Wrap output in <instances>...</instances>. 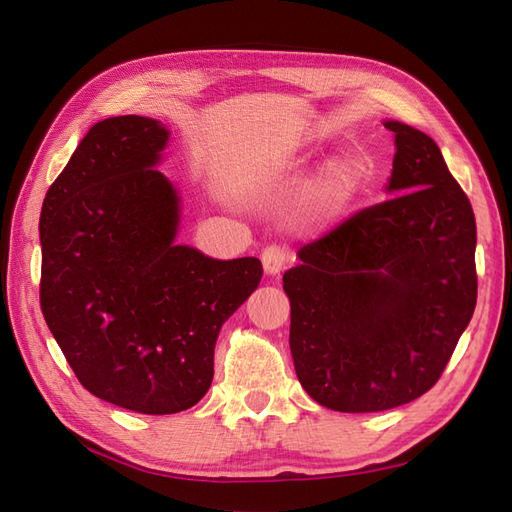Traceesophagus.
Masks as SVG:
<instances>
[{
    "instance_id": "obj_1",
    "label": "esophagus",
    "mask_w": 512,
    "mask_h": 512,
    "mask_svg": "<svg viewBox=\"0 0 512 512\" xmlns=\"http://www.w3.org/2000/svg\"><path fill=\"white\" fill-rule=\"evenodd\" d=\"M262 264L268 275H279L290 264V255L284 246L270 244L262 250Z\"/></svg>"
}]
</instances>
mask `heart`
<instances>
[{
  "instance_id": "obj_1",
  "label": "heart",
  "mask_w": 512,
  "mask_h": 512,
  "mask_svg": "<svg viewBox=\"0 0 512 512\" xmlns=\"http://www.w3.org/2000/svg\"><path fill=\"white\" fill-rule=\"evenodd\" d=\"M365 169L356 158H336L310 182L306 191V206L312 215L332 217L343 211L361 189Z\"/></svg>"
}]
</instances>
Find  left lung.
<instances>
[{"instance_id": "1", "label": "left lung", "mask_w": 512, "mask_h": 512, "mask_svg": "<svg viewBox=\"0 0 512 512\" xmlns=\"http://www.w3.org/2000/svg\"><path fill=\"white\" fill-rule=\"evenodd\" d=\"M380 204L299 250L284 275L290 350L319 405L394 409L438 383L477 301L475 215L433 140L396 121Z\"/></svg>"}]
</instances>
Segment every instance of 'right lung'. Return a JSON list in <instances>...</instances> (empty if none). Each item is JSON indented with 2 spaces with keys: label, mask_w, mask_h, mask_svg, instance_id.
<instances>
[{
  "label": "right lung",
  "mask_w": 512,
  "mask_h": 512,
  "mask_svg": "<svg viewBox=\"0 0 512 512\" xmlns=\"http://www.w3.org/2000/svg\"><path fill=\"white\" fill-rule=\"evenodd\" d=\"M154 118L90 127L41 206V312L79 383L149 416L193 407L213 380L222 323L262 281L257 257L176 246L180 204L154 169Z\"/></svg>",
  "instance_id": "1"
}]
</instances>
